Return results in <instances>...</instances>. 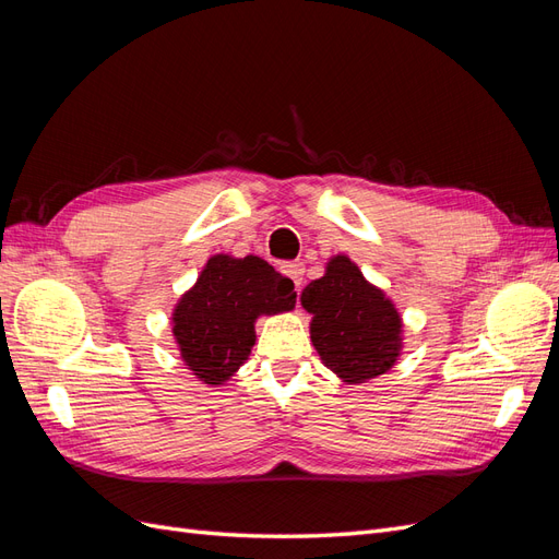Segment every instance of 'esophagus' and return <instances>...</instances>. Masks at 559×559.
<instances>
[{
    "label": "esophagus",
    "mask_w": 559,
    "mask_h": 559,
    "mask_svg": "<svg viewBox=\"0 0 559 559\" xmlns=\"http://www.w3.org/2000/svg\"><path fill=\"white\" fill-rule=\"evenodd\" d=\"M284 273L294 280L296 289H300V284H302V273H306V267H302V263H289V265H284Z\"/></svg>",
    "instance_id": "1"
}]
</instances>
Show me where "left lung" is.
<instances>
[{"label": "left lung", "mask_w": 559, "mask_h": 559, "mask_svg": "<svg viewBox=\"0 0 559 559\" xmlns=\"http://www.w3.org/2000/svg\"><path fill=\"white\" fill-rule=\"evenodd\" d=\"M300 302L312 314V345L337 378L357 384L396 364L401 317L347 257L331 259L326 275L302 289Z\"/></svg>", "instance_id": "8db88e82"}]
</instances>
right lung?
Here are the masks:
<instances>
[{"label":"right lung","instance_id":"right-lung-1","mask_svg":"<svg viewBox=\"0 0 559 559\" xmlns=\"http://www.w3.org/2000/svg\"><path fill=\"white\" fill-rule=\"evenodd\" d=\"M294 306V282L267 261L216 253L173 314L181 359L205 384H222L249 357L257 317Z\"/></svg>","mask_w":559,"mask_h":559}]
</instances>
